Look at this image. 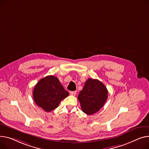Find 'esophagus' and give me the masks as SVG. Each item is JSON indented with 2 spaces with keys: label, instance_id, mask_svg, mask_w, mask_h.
I'll return each instance as SVG.
<instances>
[{
  "label": "esophagus",
  "instance_id": "34e87169",
  "mask_svg": "<svg viewBox=\"0 0 149 149\" xmlns=\"http://www.w3.org/2000/svg\"><path fill=\"white\" fill-rule=\"evenodd\" d=\"M77 93V92L76 91H71L70 92V95H73V96H75Z\"/></svg>",
  "mask_w": 149,
  "mask_h": 149
}]
</instances>
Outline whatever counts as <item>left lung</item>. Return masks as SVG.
I'll list each match as a JSON object with an SVG mask.
<instances>
[{"label": "left lung", "instance_id": "left-lung-1", "mask_svg": "<svg viewBox=\"0 0 149 149\" xmlns=\"http://www.w3.org/2000/svg\"><path fill=\"white\" fill-rule=\"evenodd\" d=\"M108 98L105 86L96 79L88 78L78 95V99L82 111L88 115L97 112L103 107Z\"/></svg>", "mask_w": 149, "mask_h": 149}]
</instances>
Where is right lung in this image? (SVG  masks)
I'll list each match as a JSON object with an SVG mask.
<instances>
[{
  "label": "right lung",
  "mask_w": 149,
  "mask_h": 149,
  "mask_svg": "<svg viewBox=\"0 0 149 149\" xmlns=\"http://www.w3.org/2000/svg\"><path fill=\"white\" fill-rule=\"evenodd\" d=\"M69 95L58 79L53 75L47 76L39 80L33 91L36 104L46 112L56 109L61 101Z\"/></svg>",
  "instance_id": "add662e5"
}]
</instances>
